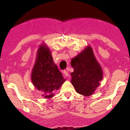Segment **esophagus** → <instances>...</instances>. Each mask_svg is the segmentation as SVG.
<instances>
[{"mask_svg":"<svg viewBox=\"0 0 130 130\" xmlns=\"http://www.w3.org/2000/svg\"><path fill=\"white\" fill-rule=\"evenodd\" d=\"M63 74L65 75L66 76V77H69V73H68V72L66 71V70H64V71H63Z\"/></svg>","mask_w":130,"mask_h":130,"instance_id":"1","label":"esophagus"}]
</instances>
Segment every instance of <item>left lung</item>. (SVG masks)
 <instances>
[{
    "instance_id": "left-lung-1",
    "label": "left lung",
    "mask_w": 130,
    "mask_h": 130,
    "mask_svg": "<svg viewBox=\"0 0 130 130\" xmlns=\"http://www.w3.org/2000/svg\"><path fill=\"white\" fill-rule=\"evenodd\" d=\"M73 72L71 83L76 92L84 96H90L100 86L103 72L90 46H86L78 55L71 60Z\"/></svg>"
}]
</instances>
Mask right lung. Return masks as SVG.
Listing matches in <instances>:
<instances>
[{
    "mask_svg": "<svg viewBox=\"0 0 130 130\" xmlns=\"http://www.w3.org/2000/svg\"><path fill=\"white\" fill-rule=\"evenodd\" d=\"M31 78L33 86L42 92L41 95L45 99L53 98L66 80L55 64L50 50L44 43L37 50Z\"/></svg>",
    "mask_w": 130,
    "mask_h": 130,
    "instance_id": "right-lung-1",
    "label": "right lung"
}]
</instances>
